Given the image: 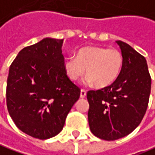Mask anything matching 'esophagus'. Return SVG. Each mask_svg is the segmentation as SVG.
Returning <instances> with one entry per match:
<instances>
[{
  "mask_svg": "<svg viewBox=\"0 0 155 155\" xmlns=\"http://www.w3.org/2000/svg\"><path fill=\"white\" fill-rule=\"evenodd\" d=\"M86 95H87V92H86L84 89H81V94H80L81 98H85L86 97Z\"/></svg>",
  "mask_w": 155,
  "mask_h": 155,
  "instance_id": "esophagus-1",
  "label": "esophagus"
}]
</instances>
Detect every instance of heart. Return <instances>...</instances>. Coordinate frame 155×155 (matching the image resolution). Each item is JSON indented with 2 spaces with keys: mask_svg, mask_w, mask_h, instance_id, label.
Here are the masks:
<instances>
[{
  "mask_svg": "<svg viewBox=\"0 0 155 155\" xmlns=\"http://www.w3.org/2000/svg\"><path fill=\"white\" fill-rule=\"evenodd\" d=\"M123 67V56L115 48L87 46L76 53V57L69 56L64 61V70L68 77L77 81L88 75L86 83L97 87H106L113 84L119 77Z\"/></svg>",
  "mask_w": 155,
  "mask_h": 155,
  "instance_id": "b5f03b06",
  "label": "heart"
}]
</instances>
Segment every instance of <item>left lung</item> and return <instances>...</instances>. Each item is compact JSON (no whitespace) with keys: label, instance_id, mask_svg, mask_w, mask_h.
Listing matches in <instances>:
<instances>
[{"label":"left lung","instance_id":"1","mask_svg":"<svg viewBox=\"0 0 155 155\" xmlns=\"http://www.w3.org/2000/svg\"><path fill=\"white\" fill-rule=\"evenodd\" d=\"M116 43L123 56L119 77L110 86L87 94L90 130L105 140L125 137L138 127L151 92V77L144 56L126 42Z\"/></svg>","mask_w":155,"mask_h":155}]
</instances>
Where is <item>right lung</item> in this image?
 Listing matches in <instances>:
<instances>
[{"instance_id": "1", "label": "right lung", "mask_w": 155, "mask_h": 155, "mask_svg": "<svg viewBox=\"0 0 155 155\" xmlns=\"http://www.w3.org/2000/svg\"><path fill=\"white\" fill-rule=\"evenodd\" d=\"M62 40L44 38L19 52L9 68L7 107L17 127L46 140L62 130L81 90L64 70Z\"/></svg>"}]
</instances>
